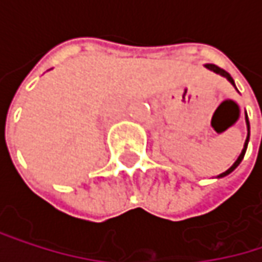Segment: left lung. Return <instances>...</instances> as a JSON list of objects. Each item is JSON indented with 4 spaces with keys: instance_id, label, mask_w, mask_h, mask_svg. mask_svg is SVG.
<instances>
[{
    "instance_id": "8db88e82",
    "label": "left lung",
    "mask_w": 262,
    "mask_h": 262,
    "mask_svg": "<svg viewBox=\"0 0 262 262\" xmlns=\"http://www.w3.org/2000/svg\"><path fill=\"white\" fill-rule=\"evenodd\" d=\"M205 68L206 70H209V71H212V73H215V74H219V76H222V77H225V79L228 80L234 88L236 89L235 86V81L234 79L231 77V74L229 73H226L225 70H222V68H219L217 65H212V63H206L205 65ZM246 126H247V138H246V141H244V147H243V150H241V153H239V156L236 158V161L232 164V167H229L225 173H222V174H219L217 178L220 179V178H225V176H228V174H231L234 170H235L236 167L239 165V162L243 161V158H244V155H246V150H247V144H249V138H250V124H249V118H247V114H246Z\"/></svg>"
}]
</instances>
